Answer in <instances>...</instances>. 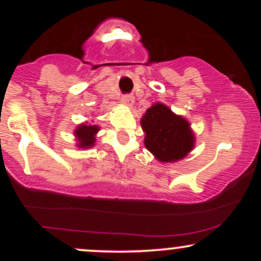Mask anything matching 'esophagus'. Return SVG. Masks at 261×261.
I'll return each instance as SVG.
<instances>
[{
	"mask_svg": "<svg viewBox=\"0 0 261 261\" xmlns=\"http://www.w3.org/2000/svg\"><path fill=\"white\" fill-rule=\"evenodd\" d=\"M134 100H135L134 95H131V94H125L124 97L121 98V101L124 104H126V106H133Z\"/></svg>",
	"mask_w": 261,
	"mask_h": 261,
	"instance_id": "34e87169",
	"label": "esophagus"
}]
</instances>
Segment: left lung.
Listing matches in <instances>:
<instances>
[{
	"label": "left lung",
	"instance_id": "8db88e82",
	"mask_svg": "<svg viewBox=\"0 0 261 261\" xmlns=\"http://www.w3.org/2000/svg\"><path fill=\"white\" fill-rule=\"evenodd\" d=\"M141 125L146 133V148L158 161H179L193 149L194 135L189 122L163 104L157 103L147 109Z\"/></svg>",
	"mask_w": 261,
	"mask_h": 261
}]
</instances>
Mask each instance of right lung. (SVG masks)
<instances>
[{"mask_svg": "<svg viewBox=\"0 0 261 261\" xmlns=\"http://www.w3.org/2000/svg\"><path fill=\"white\" fill-rule=\"evenodd\" d=\"M98 130H99V127L95 126V125H86V124H82L80 125L79 127L76 128V131H74V135H76L77 137H79V146L80 147H92L93 143H94V135L98 133Z\"/></svg>", "mask_w": 261, "mask_h": 261, "instance_id": "1", "label": "right lung"}]
</instances>
